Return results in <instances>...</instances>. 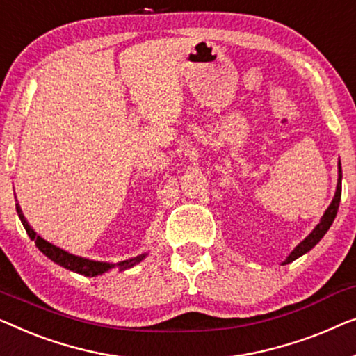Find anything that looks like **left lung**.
Instances as JSON below:
<instances>
[{
    "label": "left lung",
    "instance_id": "8db88e82",
    "mask_svg": "<svg viewBox=\"0 0 356 356\" xmlns=\"http://www.w3.org/2000/svg\"><path fill=\"white\" fill-rule=\"evenodd\" d=\"M340 197H342V166H340V161H339V179H337V188H335V195L332 198V202H330L329 208L324 211L321 221H319V224L316 227L313 229V232L308 235L307 238L303 240V242H300L297 247L293 248V252L289 254L287 259L282 264H289L295 261V259L302 257V254L308 253L309 250H312L314 245H316L319 240H321L324 237V234L327 232L329 227L332 226L334 219L335 216H337V209H339V203H340Z\"/></svg>",
    "mask_w": 356,
    "mask_h": 356
}]
</instances>
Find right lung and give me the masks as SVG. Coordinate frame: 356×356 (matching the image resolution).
I'll return each mask as SVG.
<instances>
[{"label": "right lung", "mask_w": 356, "mask_h": 356, "mask_svg": "<svg viewBox=\"0 0 356 356\" xmlns=\"http://www.w3.org/2000/svg\"><path fill=\"white\" fill-rule=\"evenodd\" d=\"M16 209H17L19 219H21L22 226L26 227V232L29 234L30 238L35 240V245H37V248L40 250V252H42L44 257H48L49 259H51V261L59 264V266L66 268V269H69V271L82 274V276H88V277L102 276L103 273H108L109 269H114V268H118L119 271H124V269H129V268L135 266V264H138L145 257H147V253H143V254H138V257H135V258L124 259V261H119L114 264L106 263V261H93V259L77 257V254L69 253V252H66V250L59 248V247H56V245L49 243L48 240H44L43 237H40V235L29 226V222L26 221V218H24V214H22V209L17 203H16Z\"/></svg>", "instance_id": "obj_1"}]
</instances>
